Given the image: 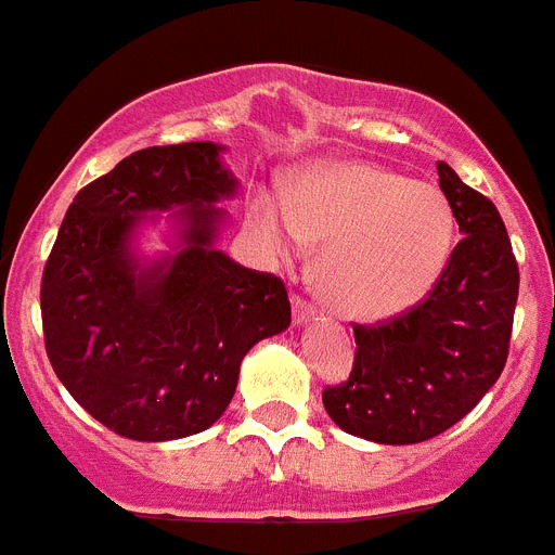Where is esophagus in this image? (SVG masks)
Masks as SVG:
<instances>
[{
  "label": "esophagus",
  "mask_w": 555,
  "mask_h": 555,
  "mask_svg": "<svg viewBox=\"0 0 555 555\" xmlns=\"http://www.w3.org/2000/svg\"><path fill=\"white\" fill-rule=\"evenodd\" d=\"M292 317H294V325H306V322H311L313 308L308 306L306 300H300V297H294V300H292Z\"/></svg>",
  "instance_id": "obj_1"
}]
</instances>
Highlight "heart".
Returning <instances> with one entry per match:
<instances>
[{
    "mask_svg": "<svg viewBox=\"0 0 555 555\" xmlns=\"http://www.w3.org/2000/svg\"><path fill=\"white\" fill-rule=\"evenodd\" d=\"M453 210L436 185L366 160H322L288 185V208L258 194L249 230L278 261L320 244L317 292L356 322L391 320L423 300L453 247Z\"/></svg>",
    "mask_w": 555,
    "mask_h": 555,
    "instance_id": "1",
    "label": "heart"
}]
</instances>
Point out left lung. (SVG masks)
Returning a JSON list of instances; mask_svg holds the SVG:
<instances>
[{"instance_id":"1","label":"left lung","mask_w":555,"mask_h":555,"mask_svg":"<svg viewBox=\"0 0 555 555\" xmlns=\"http://www.w3.org/2000/svg\"><path fill=\"white\" fill-rule=\"evenodd\" d=\"M461 242L420 306L352 325L356 361L322 403L341 430L377 444H416L467 416L500 377L512 341L519 269L492 199L439 160Z\"/></svg>"}]
</instances>
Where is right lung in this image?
<instances>
[{
	"instance_id": "add662e5",
	"label": "right lung",
	"mask_w": 555,
	"mask_h": 555,
	"mask_svg": "<svg viewBox=\"0 0 555 555\" xmlns=\"http://www.w3.org/2000/svg\"><path fill=\"white\" fill-rule=\"evenodd\" d=\"M222 144L150 146L77 191L41 281L43 345L68 395L113 434L169 442L217 423L249 347L292 325L281 278L217 249L238 191ZM175 209L176 247L131 238Z\"/></svg>"
}]
</instances>
